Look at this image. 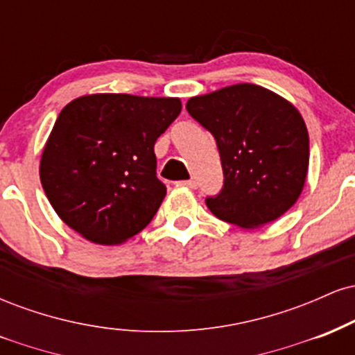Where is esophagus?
I'll list each match as a JSON object with an SVG mask.
<instances>
[{
    "label": "esophagus",
    "instance_id": "obj_1",
    "mask_svg": "<svg viewBox=\"0 0 355 355\" xmlns=\"http://www.w3.org/2000/svg\"><path fill=\"white\" fill-rule=\"evenodd\" d=\"M177 187H185V189H197V182L195 180H182L177 183Z\"/></svg>",
    "mask_w": 355,
    "mask_h": 355
}]
</instances>
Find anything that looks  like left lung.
Returning <instances> with one entry per match:
<instances>
[{
	"label": "left lung",
	"instance_id": "1",
	"mask_svg": "<svg viewBox=\"0 0 355 355\" xmlns=\"http://www.w3.org/2000/svg\"><path fill=\"white\" fill-rule=\"evenodd\" d=\"M187 112L217 141L223 187L205 198L215 217L254 229L294 205L309 166V133L294 105L240 83L193 96Z\"/></svg>",
	"mask_w": 355,
	"mask_h": 355
}]
</instances>
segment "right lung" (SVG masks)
Returning <instances> with one entry per match:
<instances>
[{"mask_svg": "<svg viewBox=\"0 0 355 355\" xmlns=\"http://www.w3.org/2000/svg\"><path fill=\"white\" fill-rule=\"evenodd\" d=\"M178 98L101 93L61 110L40 164L58 217L101 245L144 230L164 200L155 141L180 115Z\"/></svg>", "mask_w": 355, "mask_h": 355, "instance_id": "add662e5", "label": "right lung"}]
</instances>
